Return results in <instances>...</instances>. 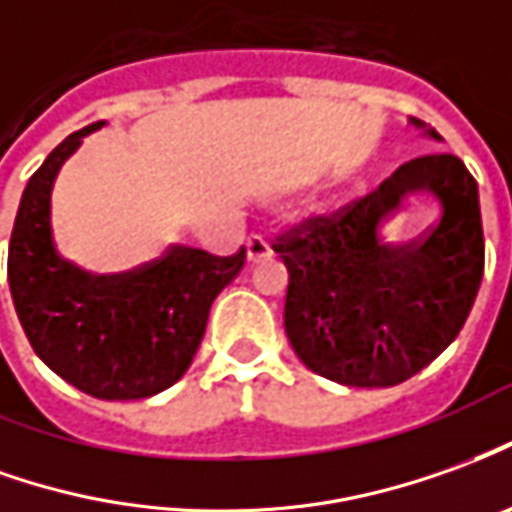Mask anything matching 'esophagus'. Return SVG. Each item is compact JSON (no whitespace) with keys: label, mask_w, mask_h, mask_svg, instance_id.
<instances>
[{"label":"esophagus","mask_w":512,"mask_h":512,"mask_svg":"<svg viewBox=\"0 0 512 512\" xmlns=\"http://www.w3.org/2000/svg\"><path fill=\"white\" fill-rule=\"evenodd\" d=\"M268 255H271V244H268L263 235H252L246 241V257H249V263H257V260H263Z\"/></svg>","instance_id":"esophagus-1"}]
</instances>
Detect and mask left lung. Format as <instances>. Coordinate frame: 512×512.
I'll use <instances>...</instances> for the list:
<instances>
[{"label":"left lung","mask_w":512,"mask_h":512,"mask_svg":"<svg viewBox=\"0 0 512 512\" xmlns=\"http://www.w3.org/2000/svg\"><path fill=\"white\" fill-rule=\"evenodd\" d=\"M432 141L441 135L410 116ZM413 190L442 202V219L421 242L396 247L381 227ZM288 268L285 332L310 371L349 388L410 380L463 330L485 268L480 194L463 160L416 157L380 188L302 221L277 238Z\"/></svg>","instance_id":"1"}]
</instances>
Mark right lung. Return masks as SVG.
Wrapping results in <instances>:
<instances>
[{
  "label": "right lung",
  "instance_id": "1",
  "mask_svg": "<svg viewBox=\"0 0 512 512\" xmlns=\"http://www.w3.org/2000/svg\"><path fill=\"white\" fill-rule=\"evenodd\" d=\"M99 127L105 121L71 132L27 182L10 235L7 282L35 355L82 393L124 402L166 391L188 371L210 305L241 274L246 249L216 257L174 244L121 274H91L60 257L52 235L57 171Z\"/></svg>",
  "mask_w": 512,
  "mask_h": 512
}]
</instances>
